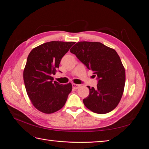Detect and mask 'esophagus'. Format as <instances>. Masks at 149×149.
<instances>
[{
    "label": "esophagus",
    "mask_w": 149,
    "mask_h": 149,
    "mask_svg": "<svg viewBox=\"0 0 149 149\" xmlns=\"http://www.w3.org/2000/svg\"><path fill=\"white\" fill-rule=\"evenodd\" d=\"M72 86H73V88L74 89H77L79 88L80 85L79 84H74V83H72Z\"/></svg>",
    "instance_id": "esophagus-1"
}]
</instances>
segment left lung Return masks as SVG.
Segmentation results:
<instances>
[{"label": "left lung", "mask_w": 149, "mask_h": 149, "mask_svg": "<svg viewBox=\"0 0 149 149\" xmlns=\"http://www.w3.org/2000/svg\"><path fill=\"white\" fill-rule=\"evenodd\" d=\"M79 60L91 70L98 80L83 100L88 109L103 114L116 107L123 96L125 81L124 67L114 49L100 42H79L70 49Z\"/></svg>", "instance_id": "left-lung-1"}]
</instances>
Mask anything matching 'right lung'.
Returning a JSON list of instances; mask_svg holds the SVG:
<instances>
[{"mask_svg": "<svg viewBox=\"0 0 149 149\" xmlns=\"http://www.w3.org/2000/svg\"><path fill=\"white\" fill-rule=\"evenodd\" d=\"M75 42L52 41L30 52L24 71L26 93L35 108L45 114L56 112L64 106L72 90L70 83L53 81L61 58Z\"/></svg>", "mask_w": 149, "mask_h": 149, "instance_id": "obj_1", "label": "right lung"}]
</instances>
